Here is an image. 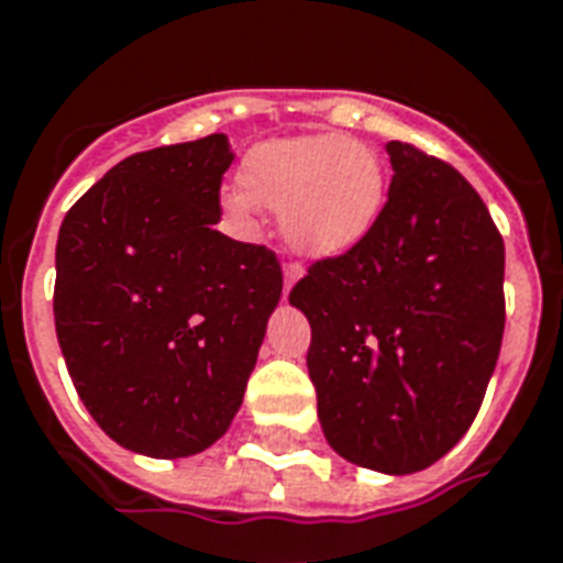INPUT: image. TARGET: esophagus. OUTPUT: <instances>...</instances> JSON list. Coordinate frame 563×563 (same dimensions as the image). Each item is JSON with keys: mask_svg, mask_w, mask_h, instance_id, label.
Returning <instances> with one entry per match:
<instances>
[{"mask_svg": "<svg viewBox=\"0 0 563 563\" xmlns=\"http://www.w3.org/2000/svg\"><path fill=\"white\" fill-rule=\"evenodd\" d=\"M302 276V264H296V261H287L285 264V294H290V287L296 285V278Z\"/></svg>", "mask_w": 563, "mask_h": 563, "instance_id": "34e87169", "label": "esophagus"}]
</instances>
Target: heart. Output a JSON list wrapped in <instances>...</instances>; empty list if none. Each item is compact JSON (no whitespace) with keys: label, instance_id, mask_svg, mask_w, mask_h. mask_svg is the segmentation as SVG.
<instances>
[{"label":"heart","instance_id":"heart-1","mask_svg":"<svg viewBox=\"0 0 563 563\" xmlns=\"http://www.w3.org/2000/svg\"><path fill=\"white\" fill-rule=\"evenodd\" d=\"M223 206L253 227L258 209L282 214V235L305 258H340L375 229L386 203L380 156L357 139L290 136L255 145Z\"/></svg>","mask_w":563,"mask_h":563}]
</instances>
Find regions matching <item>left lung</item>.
<instances>
[{
  "instance_id": "obj_1",
  "label": "left lung",
  "mask_w": 563,
  "mask_h": 563,
  "mask_svg": "<svg viewBox=\"0 0 563 563\" xmlns=\"http://www.w3.org/2000/svg\"><path fill=\"white\" fill-rule=\"evenodd\" d=\"M393 186L352 253L310 264L290 305L328 444L384 474L442 460L474 424L500 357L506 246L448 162L389 142Z\"/></svg>"
}]
</instances>
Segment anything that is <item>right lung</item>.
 <instances>
[{
    "label": "right lung",
    "mask_w": 563,
    "mask_h": 563,
    "mask_svg": "<svg viewBox=\"0 0 563 563\" xmlns=\"http://www.w3.org/2000/svg\"><path fill=\"white\" fill-rule=\"evenodd\" d=\"M232 159L223 133L133 154L60 223L66 368L103 433L142 456H191L227 433L282 296L276 253L214 229Z\"/></svg>",
    "instance_id": "add662e5"
}]
</instances>
